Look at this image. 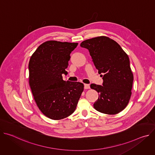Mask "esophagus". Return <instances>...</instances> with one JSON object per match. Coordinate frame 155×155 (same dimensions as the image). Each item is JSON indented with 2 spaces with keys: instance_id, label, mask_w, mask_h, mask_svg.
Masks as SVG:
<instances>
[{
  "instance_id": "obj_1",
  "label": "esophagus",
  "mask_w": 155,
  "mask_h": 155,
  "mask_svg": "<svg viewBox=\"0 0 155 155\" xmlns=\"http://www.w3.org/2000/svg\"><path fill=\"white\" fill-rule=\"evenodd\" d=\"M84 89H86V90L90 89V84H84Z\"/></svg>"
}]
</instances>
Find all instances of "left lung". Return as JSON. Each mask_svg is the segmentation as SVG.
<instances>
[{
  "instance_id": "8db88e82",
  "label": "left lung",
  "mask_w": 155,
  "mask_h": 155,
  "mask_svg": "<svg viewBox=\"0 0 155 155\" xmlns=\"http://www.w3.org/2000/svg\"><path fill=\"white\" fill-rule=\"evenodd\" d=\"M80 47L88 50L98 73L104 74L102 86L90 85L99 94L94 108L105 114L120 113L129 102L134 80L128 56L117 42L105 36L84 40Z\"/></svg>"
}]
</instances>
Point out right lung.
<instances>
[{"mask_svg": "<svg viewBox=\"0 0 155 155\" xmlns=\"http://www.w3.org/2000/svg\"><path fill=\"white\" fill-rule=\"evenodd\" d=\"M78 43L50 40L43 43L32 55L29 63V85L34 100L46 117L59 120L75 110L83 91L80 82L64 81L62 75L69 65L71 52Z\"/></svg>", "mask_w": 155, "mask_h": 155, "instance_id": "add662e5", "label": "right lung"}]
</instances>
